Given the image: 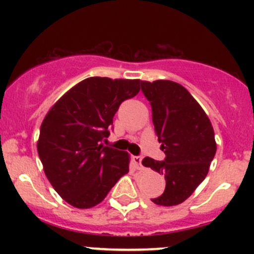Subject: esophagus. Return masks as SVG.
<instances>
[{
  "mask_svg": "<svg viewBox=\"0 0 254 254\" xmlns=\"http://www.w3.org/2000/svg\"><path fill=\"white\" fill-rule=\"evenodd\" d=\"M132 161H133V164H135L137 170H142V168H143V166H142V157L141 156H133Z\"/></svg>",
  "mask_w": 254,
  "mask_h": 254,
  "instance_id": "esophagus-1",
  "label": "esophagus"
}]
</instances>
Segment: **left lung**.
Listing matches in <instances>:
<instances>
[{"instance_id":"obj_1","label":"left lung","mask_w":254,"mask_h":254,"mask_svg":"<svg viewBox=\"0 0 254 254\" xmlns=\"http://www.w3.org/2000/svg\"><path fill=\"white\" fill-rule=\"evenodd\" d=\"M142 92L150 101L153 123L165 151V161L144 157L142 165L162 174L166 188L153 198L157 205H178L193 193L205 179L216 153L210 119L182 84L170 80L141 81Z\"/></svg>"}]
</instances>
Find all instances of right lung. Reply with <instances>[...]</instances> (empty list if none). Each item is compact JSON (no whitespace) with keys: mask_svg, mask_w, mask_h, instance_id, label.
Returning <instances> with one entry per match:
<instances>
[{"mask_svg":"<svg viewBox=\"0 0 254 254\" xmlns=\"http://www.w3.org/2000/svg\"><path fill=\"white\" fill-rule=\"evenodd\" d=\"M141 80L88 77L46 113L37 149L52 188L70 205L89 209L129 172L127 151L105 147L119 105L139 92Z\"/></svg>","mask_w":254,"mask_h":254,"instance_id":"right-lung-1","label":"right lung"}]
</instances>
